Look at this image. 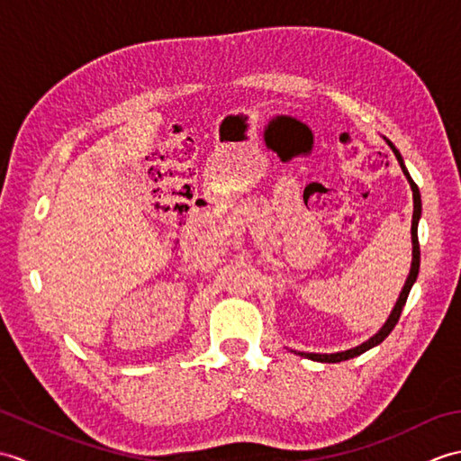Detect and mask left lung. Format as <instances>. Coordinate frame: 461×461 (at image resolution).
<instances>
[{
  "label": "left lung",
  "mask_w": 461,
  "mask_h": 461,
  "mask_svg": "<svg viewBox=\"0 0 461 461\" xmlns=\"http://www.w3.org/2000/svg\"><path fill=\"white\" fill-rule=\"evenodd\" d=\"M388 144H390V149H393L394 156H396L398 162H400V168H402V172L406 174V178H408V182H410V188H412V195H414V213H412V267H410V276H408V279H406V285H404L402 293H400V299L396 301V307H394V311H393V312H390V317H388V321L384 322V327H382V329L376 332L375 337L368 339L366 342H362L360 347H355V348L345 350V352H337V355H311V352H297L299 357H307V358H311V360H317V362H340V360L355 358V357L362 355V352H366L368 348L380 345V342L384 340V339L390 335V332H393V329L396 327V322H398L400 315H402V309H404V305H406L408 293H410V289H412L414 281H416V277H418V271H420L418 220H420V213H422V200H420V190H418L416 182H414L412 178H410V174H408V170H406L402 156H400V152L396 150V146H394L393 142H388Z\"/></svg>",
  "instance_id": "8db88e82"
}]
</instances>
